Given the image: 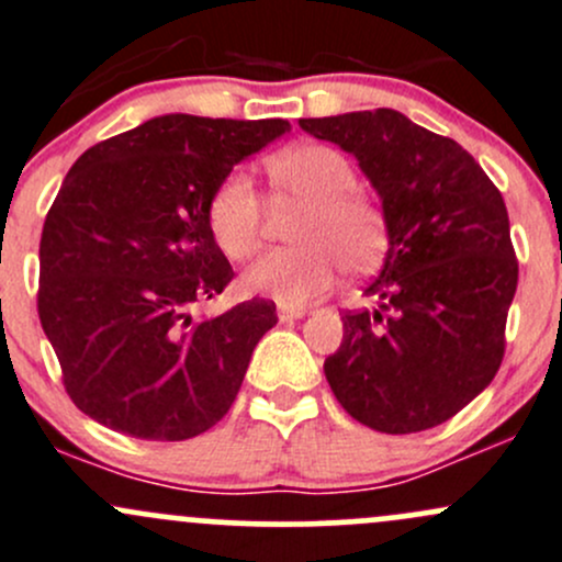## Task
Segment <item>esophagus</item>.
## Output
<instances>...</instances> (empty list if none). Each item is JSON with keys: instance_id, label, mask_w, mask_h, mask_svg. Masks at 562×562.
<instances>
[{"instance_id": "obj_1", "label": "esophagus", "mask_w": 562, "mask_h": 562, "mask_svg": "<svg viewBox=\"0 0 562 562\" xmlns=\"http://www.w3.org/2000/svg\"><path fill=\"white\" fill-rule=\"evenodd\" d=\"M308 311L303 305H279V319L281 322H292V319H303Z\"/></svg>"}]
</instances>
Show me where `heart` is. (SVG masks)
I'll list each match as a JSON object with an SVG mask.
<instances>
[{"instance_id":"1","label":"heart","mask_w":562,"mask_h":562,"mask_svg":"<svg viewBox=\"0 0 562 562\" xmlns=\"http://www.w3.org/2000/svg\"><path fill=\"white\" fill-rule=\"evenodd\" d=\"M268 178L286 205H303L292 227L294 248L265 254L243 276L248 294L279 305H303L338 279L340 268L366 276L390 248V218L375 196L360 189L349 156L324 143L289 146L268 159ZM207 229L235 262L254 257L265 240V205L246 172L235 170L213 189Z\"/></svg>"}]
</instances>
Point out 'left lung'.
I'll use <instances>...</instances> for the list:
<instances>
[{"label": "left lung", "instance_id": "obj_1", "mask_svg": "<svg viewBox=\"0 0 562 562\" xmlns=\"http://www.w3.org/2000/svg\"><path fill=\"white\" fill-rule=\"evenodd\" d=\"M355 154L384 202L390 251L368 283L375 311H344L324 362L346 414L390 436L452 419L506 355L519 262L497 187L460 143L390 108L300 119Z\"/></svg>", "mask_w": 562, "mask_h": 562}]
</instances>
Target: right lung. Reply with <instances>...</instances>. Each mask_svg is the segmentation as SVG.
<instances>
[{
	"label": "right lung",
	"instance_id": "1",
	"mask_svg": "<svg viewBox=\"0 0 562 562\" xmlns=\"http://www.w3.org/2000/svg\"><path fill=\"white\" fill-rule=\"evenodd\" d=\"M283 132L281 119L159 115L69 167L40 238L37 314L86 416L143 441H187L233 406L279 316L254 297L194 319L235 276L205 207Z\"/></svg>",
	"mask_w": 562,
	"mask_h": 562
}]
</instances>
